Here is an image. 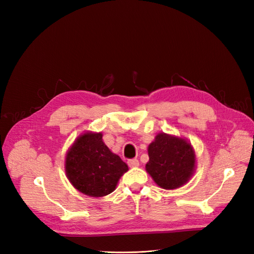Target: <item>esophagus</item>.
I'll use <instances>...</instances> for the list:
<instances>
[{"label": "esophagus", "instance_id": "esophagus-1", "mask_svg": "<svg viewBox=\"0 0 254 254\" xmlns=\"http://www.w3.org/2000/svg\"><path fill=\"white\" fill-rule=\"evenodd\" d=\"M127 164L131 167V168H136V167L139 166V161L137 159H130L127 161Z\"/></svg>", "mask_w": 254, "mask_h": 254}]
</instances>
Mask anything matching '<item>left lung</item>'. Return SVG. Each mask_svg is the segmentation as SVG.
Segmentation results:
<instances>
[{"label": "left lung", "instance_id": "left-lung-1", "mask_svg": "<svg viewBox=\"0 0 254 254\" xmlns=\"http://www.w3.org/2000/svg\"><path fill=\"white\" fill-rule=\"evenodd\" d=\"M147 152L149 161L145 169L156 185L165 190L185 186L195 172V150L186 138L158 133Z\"/></svg>", "mask_w": 254, "mask_h": 254}]
</instances>
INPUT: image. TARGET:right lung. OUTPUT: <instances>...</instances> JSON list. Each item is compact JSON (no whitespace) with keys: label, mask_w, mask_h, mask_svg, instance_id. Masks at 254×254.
<instances>
[{"label":"right lung","mask_w":254,"mask_h":254,"mask_svg":"<svg viewBox=\"0 0 254 254\" xmlns=\"http://www.w3.org/2000/svg\"><path fill=\"white\" fill-rule=\"evenodd\" d=\"M65 174L71 185L91 197L106 196L116 190L127 165L108 148L102 133L85 132L65 155Z\"/></svg>","instance_id":"right-lung-1"}]
</instances>
